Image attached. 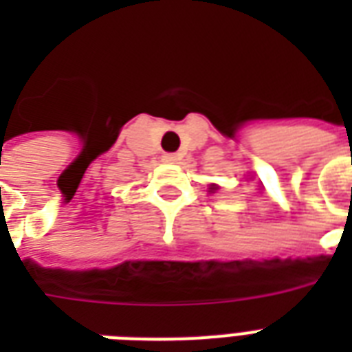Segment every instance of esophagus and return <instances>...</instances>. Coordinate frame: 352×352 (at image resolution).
I'll use <instances>...</instances> for the list:
<instances>
[{"label":"esophagus","mask_w":352,"mask_h":352,"mask_svg":"<svg viewBox=\"0 0 352 352\" xmlns=\"http://www.w3.org/2000/svg\"><path fill=\"white\" fill-rule=\"evenodd\" d=\"M162 159H164V162H175V160H177V155L166 153L164 157H162Z\"/></svg>","instance_id":"1"}]
</instances>
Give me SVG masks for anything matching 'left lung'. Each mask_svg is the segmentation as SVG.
Segmentation results:
<instances>
[{
	"label": "left lung",
	"instance_id": "left-lung-1",
	"mask_svg": "<svg viewBox=\"0 0 352 352\" xmlns=\"http://www.w3.org/2000/svg\"><path fill=\"white\" fill-rule=\"evenodd\" d=\"M215 188H217V186H215V184H212V188H210V190H212V192H214Z\"/></svg>",
	"mask_w": 352,
	"mask_h": 352
}]
</instances>
